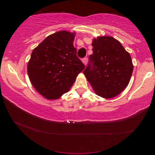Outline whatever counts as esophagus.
<instances>
[{
	"label": "esophagus",
	"mask_w": 155,
	"mask_h": 155,
	"mask_svg": "<svg viewBox=\"0 0 155 155\" xmlns=\"http://www.w3.org/2000/svg\"><path fill=\"white\" fill-rule=\"evenodd\" d=\"M82 63H83V64H84V65H87V58H82Z\"/></svg>",
	"instance_id": "1"
}]
</instances>
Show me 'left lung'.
<instances>
[{
  "mask_svg": "<svg viewBox=\"0 0 155 155\" xmlns=\"http://www.w3.org/2000/svg\"><path fill=\"white\" fill-rule=\"evenodd\" d=\"M92 46L93 54L84 75L98 96L113 98L130 82L133 71L130 55L119 41L109 36L94 39Z\"/></svg>",
  "mask_w": 155,
  "mask_h": 155,
  "instance_id": "8db88e82",
  "label": "left lung"
}]
</instances>
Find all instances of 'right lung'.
<instances>
[{
  "mask_svg": "<svg viewBox=\"0 0 155 155\" xmlns=\"http://www.w3.org/2000/svg\"><path fill=\"white\" fill-rule=\"evenodd\" d=\"M75 32L60 31L34 48L27 64L29 80L46 99L54 100L70 90L84 65L74 47Z\"/></svg>",
  "mask_w": 155,
  "mask_h": 155,
  "instance_id": "obj_1",
  "label": "right lung"
}]
</instances>
